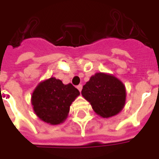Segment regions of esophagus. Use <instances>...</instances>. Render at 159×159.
<instances>
[{
	"label": "esophagus",
	"instance_id": "esophagus-1",
	"mask_svg": "<svg viewBox=\"0 0 159 159\" xmlns=\"http://www.w3.org/2000/svg\"><path fill=\"white\" fill-rule=\"evenodd\" d=\"M76 88H77V89L79 90L80 92H81V91H82V89H83V85H82V84H79V85L76 87Z\"/></svg>",
	"mask_w": 159,
	"mask_h": 159
}]
</instances>
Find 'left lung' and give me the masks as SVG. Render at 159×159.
I'll return each instance as SVG.
<instances>
[{"mask_svg":"<svg viewBox=\"0 0 159 159\" xmlns=\"http://www.w3.org/2000/svg\"><path fill=\"white\" fill-rule=\"evenodd\" d=\"M82 95L99 116L107 118L123 110L126 100V89L116 76L99 72L91 76L83 86Z\"/></svg>","mask_w":159,"mask_h":159,"instance_id":"1","label":"left lung"}]
</instances>
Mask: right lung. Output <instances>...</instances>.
Masks as SVG:
<instances>
[{
  "mask_svg": "<svg viewBox=\"0 0 159 159\" xmlns=\"http://www.w3.org/2000/svg\"><path fill=\"white\" fill-rule=\"evenodd\" d=\"M80 94L71 83L51 77L40 83L31 96L33 110L40 119L52 125L63 123L68 116L70 107Z\"/></svg>",
  "mask_w": 159,
  "mask_h": 159,
  "instance_id": "1",
  "label": "right lung"
}]
</instances>
